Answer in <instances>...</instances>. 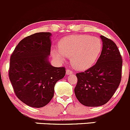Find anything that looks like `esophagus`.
Instances as JSON below:
<instances>
[{
	"mask_svg": "<svg viewBox=\"0 0 130 130\" xmlns=\"http://www.w3.org/2000/svg\"><path fill=\"white\" fill-rule=\"evenodd\" d=\"M73 74V71H71L70 69H67L66 70V74L67 75H69V74Z\"/></svg>",
	"mask_w": 130,
	"mask_h": 130,
	"instance_id": "esophagus-1",
	"label": "esophagus"
}]
</instances>
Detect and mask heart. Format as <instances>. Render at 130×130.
<instances>
[{
    "mask_svg": "<svg viewBox=\"0 0 130 130\" xmlns=\"http://www.w3.org/2000/svg\"><path fill=\"white\" fill-rule=\"evenodd\" d=\"M102 49L101 38L78 35L62 38L59 42L58 49L53 48L51 53L54 57L61 61H63L64 56L68 57L74 68L85 70L95 63Z\"/></svg>",
    "mask_w": 130,
    "mask_h": 130,
    "instance_id": "obj_1",
    "label": "heart"
}]
</instances>
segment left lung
Listing matches in <instances>:
<instances>
[{
	"instance_id": "obj_1",
	"label": "left lung",
	"mask_w": 130,
	"mask_h": 130,
	"mask_svg": "<svg viewBox=\"0 0 130 130\" xmlns=\"http://www.w3.org/2000/svg\"><path fill=\"white\" fill-rule=\"evenodd\" d=\"M102 50L98 61L87 71L76 74L74 93L88 107L104 105L111 99L121 79L122 60L118 47L111 40L101 36Z\"/></svg>"
}]
</instances>
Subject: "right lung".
Wrapping results in <instances>:
<instances>
[{
  "instance_id": "1",
  "label": "right lung",
  "mask_w": 130,
  "mask_h": 130,
  "mask_svg": "<svg viewBox=\"0 0 130 130\" xmlns=\"http://www.w3.org/2000/svg\"><path fill=\"white\" fill-rule=\"evenodd\" d=\"M50 32H40L23 38L10 59L9 79L18 98L32 107H44L54 94L57 82L64 77V67L57 68L48 60Z\"/></svg>"
}]
</instances>
